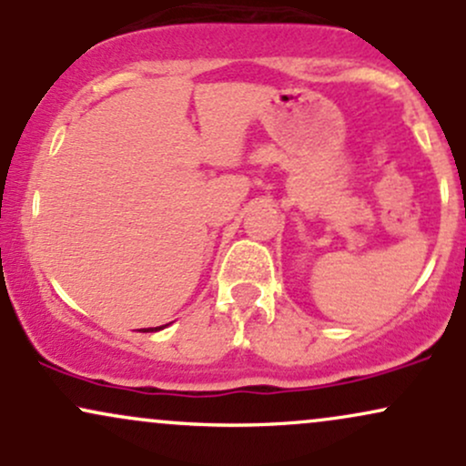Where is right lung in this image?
Here are the masks:
<instances>
[{
  "mask_svg": "<svg viewBox=\"0 0 466 466\" xmlns=\"http://www.w3.org/2000/svg\"><path fill=\"white\" fill-rule=\"evenodd\" d=\"M151 330H162V326H157V329H142V333H151Z\"/></svg>",
  "mask_w": 466,
  "mask_h": 466,
  "instance_id": "right-lung-1",
  "label": "right lung"
}]
</instances>
